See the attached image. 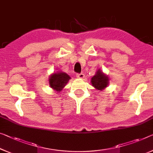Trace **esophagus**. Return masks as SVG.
I'll return each instance as SVG.
<instances>
[{"label": "esophagus", "instance_id": "34e87169", "mask_svg": "<svg viewBox=\"0 0 153 153\" xmlns=\"http://www.w3.org/2000/svg\"><path fill=\"white\" fill-rule=\"evenodd\" d=\"M84 76H85V75L83 73L76 74V77L79 79H83V78H84Z\"/></svg>", "mask_w": 153, "mask_h": 153}]
</instances>
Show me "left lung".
Instances as JSON below:
<instances>
[{"label": "left lung", "mask_w": 153, "mask_h": 153, "mask_svg": "<svg viewBox=\"0 0 153 153\" xmlns=\"http://www.w3.org/2000/svg\"><path fill=\"white\" fill-rule=\"evenodd\" d=\"M91 83L97 90H102L109 84V78L98 70L96 74L91 78Z\"/></svg>", "instance_id": "left-lung-1"}]
</instances>
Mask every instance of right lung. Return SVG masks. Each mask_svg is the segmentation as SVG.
I'll return each mask as SVG.
<instances>
[{
  "mask_svg": "<svg viewBox=\"0 0 153 153\" xmlns=\"http://www.w3.org/2000/svg\"><path fill=\"white\" fill-rule=\"evenodd\" d=\"M70 79L69 75L65 72H59L51 75L49 79V84L53 90H55L57 91H61Z\"/></svg>",
  "mask_w": 153,
  "mask_h": 153,
  "instance_id": "1",
  "label": "right lung"
}]
</instances>
